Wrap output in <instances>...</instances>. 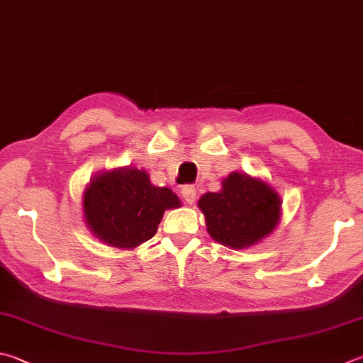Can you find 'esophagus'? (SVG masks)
Returning a JSON list of instances; mask_svg holds the SVG:
<instances>
[{
	"label": "esophagus",
	"mask_w": 363,
	"mask_h": 363,
	"mask_svg": "<svg viewBox=\"0 0 363 363\" xmlns=\"http://www.w3.org/2000/svg\"><path fill=\"white\" fill-rule=\"evenodd\" d=\"M182 196L183 199L186 201L188 203H194L196 201V189L194 186H191V184H186V186L182 188Z\"/></svg>",
	"instance_id": "34e87169"
}]
</instances>
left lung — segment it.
I'll return each instance as SVG.
<instances>
[{
  "label": "left lung",
  "mask_w": 363,
  "mask_h": 363,
  "mask_svg": "<svg viewBox=\"0 0 363 363\" xmlns=\"http://www.w3.org/2000/svg\"><path fill=\"white\" fill-rule=\"evenodd\" d=\"M221 191L203 194L197 207L208 235L232 250L248 248L269 237L281 220V197L261 177L230 172Z\"/></svg>",
  "instance_id": "obj_1"
}]
</instances>
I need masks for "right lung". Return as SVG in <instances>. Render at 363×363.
Listing matches in <instances>:
<instances>
[{"label": "right lung", "instance_id": "obj_1", "mask_svg": "<svg viewBox=\"0 0 363 363\" xmlns=\"http://www.w3.org/2000/svg\"><path fill=\"white\" fill-rule=\"evenodd\" d=\"M180 205L172 189L155 186L147 170L131 166L93 175L82 196L88 230L99 242L120 250H134L150 240L164 211Z\"/></svg>", "mask_w": 363, "mask_h": 363}]
</instances>
